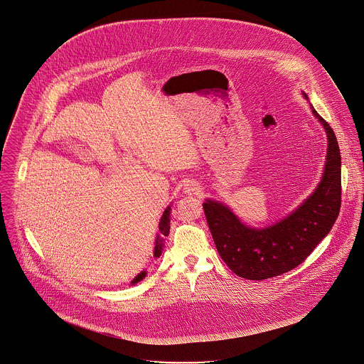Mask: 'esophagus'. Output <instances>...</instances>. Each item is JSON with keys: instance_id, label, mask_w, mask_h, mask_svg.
<instances>
[{"instance_id": "1", "label": "esophagus", "mask_w": 364, "mask_h": 364, "mask_svg": "<svg viewBox=\"0 0 364 364\" xmlns=\"http://www.w3.org/2000/svg\"><path fill=\"white\" fill-rule=\"evenodd\" d=\"M184 190H186V193L187 194H198L200 193V187H198V184H196V183H187L186 184V187H184Z\"/></svg>"}]
</instances>
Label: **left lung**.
I'll use <instances>...</instances> for the list:
<instances>
[{"mask_svg":"<svg viewBox=\"0 0 364 364\" xmlns=\"http://www.w3.org/2000/svg\"><path fill=\"white\" fill-rule=\"evenodd\" d=\"M306 99V93H302ZM328 134V154L315 191L284 220L265 228L248 227L220 201L203 204L217 251L241 278L262 281L301 265L332 230L342 198V159L329 123L311 105Z\"/></svg>","mask_w":364,"mask_h":364,"instance_id":"obj_1","label":"left lung"}]
</instances>
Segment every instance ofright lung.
<instances>
[{"instance_id": "obj_1", "label": "right lung", "mask_w": 364, "mask_h": 364, "mask_svg": "<svg viewBox=\"0 0 364 364\" xmlns=\"http://www.w3.org/2000/svg\"><path fill=\"white\" fill-rule=\"evenodd\" d=\"M170 211H171V207L168 205V207L164 210V213H163V215H161V218H160L159 234H157V237H156V245H154V258H159V257L161 255L163 247H164V240H166V237H167L168 232H170ZM144 277H146V271L140 272V274L132 281V285L140 282Z\"/></svg>"}]
</instances>
